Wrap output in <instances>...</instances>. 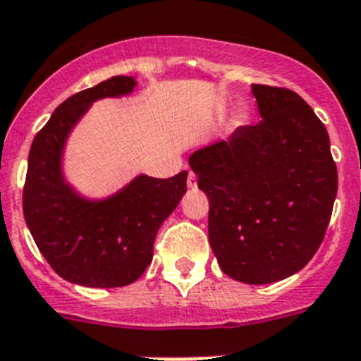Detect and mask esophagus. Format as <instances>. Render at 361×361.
I'll return each instance as SVG.
<instances>
[{
  "mask_svg": "<svg viewBox=\"0 0 361 361\" xmlns=\"http://www.w3.org/2000/svg\"><path fill=\"white\" fill-rule=\"evenodd\" d=\"M187 185H189L190 189H196V185H198V178L194 172H189V176H187Z\"/></svg>",
  "mask_w": 361,
  "mask_h": 361,
  "instance_id": "obj_1",
  "label": "esophagus"
}]
</instances>
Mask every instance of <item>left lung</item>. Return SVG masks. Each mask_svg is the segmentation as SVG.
I'll use <instances>...</instances> for the list:
<instances>
[{
	"label": "left lung",
	"mask_w": 361,
	"mask_h": 361,
	"mask_svg": "<svg viewBox=\"0 0 361 361\" xmlns=\"http://www.w3.org/2000/svg\"><path fill=\"white\" fill-rule=\"evenodd\" d=\"M262 120L196 150L189 165L209 198V241L236 281L289 278L324 241L338 192L325 125L296 92L252 85Z\"/></svg>",
	"instance_id": "obj_1"
}]
</instances>
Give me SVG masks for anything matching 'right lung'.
Listing matches in <instances>:
<instances>
[{"label": "right lung", "instance_id": "add662e5", "mask_svg": "<svg viewBox=\"0 0 361 361\" xmlns=\"http://www.w3.org/2000/svg\"><path fill=\"white\" fill-rule=\"evenodd\" d=\"M134 78L114 76L81 90L50 116L29 152L23 216L37 249L63 280L85 287H123L152 262L159 225L187 192V171L159 180L142 174L102 202L72 190L61 174L68 133L92 102L133 92Z\"/></svg>", "mask_w": 361, "mask_h": 361}]
</instances>
